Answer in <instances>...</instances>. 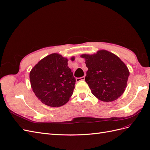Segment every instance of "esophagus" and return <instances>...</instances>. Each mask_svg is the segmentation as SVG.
Instances as JSON below:
<instances>
[{"mask_svg": "<svg viewBox=\"0 0 150 150\" xmlns=\"http://www.w3.org/2000/svg\"><path fill=\"white\" fill-rule=\"evenodd\" d=\"M84 79H85V77L84 76L81 77V78H78L76 79V82H79V81H84Z\"/></svg>", "mask_w": 150, "mask_h": 150, "instance_id": "esophagus-1", "label": "esophagus"}]
</instances>
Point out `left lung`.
<instances>
[{"label": "left lung", "instance_id": "1", "mask_svg": "<svg viewBox=\"0 0 150 150\" xmlns=\"http://www.w3.org/2000/svg\"><path fill=\"white\" fill-rule=\"evenodd\" d=\"M88 70L85 81L92 94L103 102H113L123 94L129 71L115 54L102 50L93 55L83 54Z\"/></svg>", "mask_w": 150, "mask_h": 150}]
</instances>
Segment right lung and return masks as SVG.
Instances as JSON below:
<instances>
[{
  "label": "right lung",
  "instance_id": "obj_1",
  "mask_svg": "<svg viewBox=\"0 0 150 150\" xmlns=\"http://www.w3.org/2000/svg\"><path fill=\"white\" fill-rule=\"evenodd\" d=\"M74 57L71 60H74ZM68 59L58 54L44 57L30 73L31 86L36 97L46 105H65L73 93L76 79L68 67Z\"/></svg>",
  "mask_w": 150,
  "mask_h": 150
}]
</instances>
